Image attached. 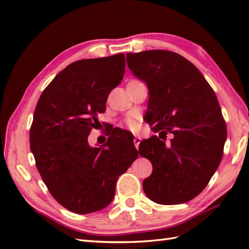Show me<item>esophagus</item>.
I'll return each mask as SVG.
<instances>
[{
  "instance_id": "esophagus-1",
  "label": "esophagus",
  "mask_w": 249,
  "mask_h": 249,
  "mask_svg": "<svg viewBox=\"0 0 249 249\" xmlns=\"http://www.w3.org/2000/svg\"><path fill=\"white\" fill-rule=\"evenodd\" d=\"M140 142H141V137H140V136H135V137H134V143H135V146H136L137 149H138V147H139Z\"/></svg>"
}]
</instances>
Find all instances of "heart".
<instances>
[{
    "mask_svg": "<svg viewBox=\"0 0 249 249\" xmlns=\"http://www.w3.org/2000/svg\"><path fill=\"white\" fill-rule=\"evenodd\" d=\"M126 125H127V127H129V129H131L133 131H137L139 129V124L136 122V120H134V119H129V120H127Z\"/></svg>",
    "mask_w": 249,
    "mask_h": 249,
    "instance_id": "obj_1",
    "label": "heart"
}]
</instances>
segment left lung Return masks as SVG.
<instances>
[{
  "label": "left lung",
  "instance_id": "left-lung-1",
  "mask_svg": "<svg viewBox=\"0 0 249 249\" xmlns=\"http://www.w3.org/2000/svg\"><path fill=\"white\" fill-rule=\"evenodd\" d=\"M126 63L146 83V122L159 133L139 144V154L153 165L143 191L160 205L189 201L205 189L223 156L227 124L214 90L189 60L175 52L127 53ZM168 132L173 139L166 143Z\"/></svg>",
  "mask_w": 249,
  "mask_h": 249
}]
</instances>
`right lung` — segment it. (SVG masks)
I'll list each match as a JSON object with an SVG mask.
<instances>
[{
	"mask_svg": "<svg viewBox=\"0 0 249 249\" xmlns=\"http://www.w3.org/2000/svg\"><path fill=\"white\" fill-rule=\"evenodd\" d=\"M124 69V54L79 60L60 71L37 102L30 129L36 168L52 196L71 212L106 208L118 177L138 157L133 140L123 141L119 135L102 147L88 144L97 114L106 110Z\"/></svg>",
	"mask_w": 249,
	"mask_h": 249,
	"instance_id": "obj_1",
	"label": "right lung"
}]
</instances>
